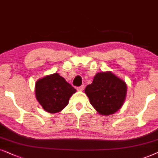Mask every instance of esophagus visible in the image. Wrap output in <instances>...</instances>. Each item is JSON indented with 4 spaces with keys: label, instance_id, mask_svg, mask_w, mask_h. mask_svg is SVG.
<instances>
[{
    "label": "esophagus",
    "instance_id": "1",
    "mask_svg": "<svg viewBox=\"0 0 158 158\" xmlns=\"http://www.w3.org/2000/svg\"><path fill=\"white\" fill-rule=\"evenodd\" d=\"M84 89H85V85H81L80 87H77V90H79V91H83Z\"/></svg>",
    "mask_w": 158,
    "mask_h": 158
}]
</instances>
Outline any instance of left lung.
Returning <instances> with one entry per match:
<instances>
[{"label":"left lung","mask_w":158,"mask_h":158,"mask_svg":"<svg viewBox=\"0 0 158 158\" xmlns=\"http://www.w3.org/2000/svg\"><path fill=\"white\" fill-rule=\"evenodd\" d=\"M85 92L90 104L101 115H109L121 108L127 96L125 81L110 71L96 73Z\"/></svg>","instance_id":"8db88e82"}]
</instances>
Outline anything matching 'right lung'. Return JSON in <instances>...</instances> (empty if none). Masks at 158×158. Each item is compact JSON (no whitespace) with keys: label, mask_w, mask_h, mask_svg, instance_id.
Masks as SVG:
<instances>
[{"label":"right lung","mask_w":158,"mask_h":158,"mask_svg":"<svg viewBox=\"0 0 158 158\" xmlns=\"http://www.w3.org/2000/svg\"><path fill=\"white\" fill-rule=\"evenodd\" d=\"M74 89L58 73L40 79L35 84V96L43 109L50 113L61 111L69 104Z\"/></svg>","instance_id":"obj_1"}]
</instances>
